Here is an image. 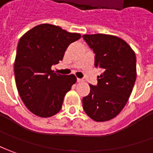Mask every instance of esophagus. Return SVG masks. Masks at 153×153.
I'll return each mask as SVG.
<instances>
[{
    "instance_id": "esophagus-1",
    "label": "esophagus",
    "mask_w": 153,
    "mask_h": 153,
    "mask_svg": "<svg viewBox=\"0 0 153 153\" xmlns=\"http://www.w3.org/2000/svg\"><path fill=\"white\" fill-rule=\"evenodd\" d=\"M77 81H78V82H79V83H80V82H83V79H77Z\"/></svg>"
}]
</instances>
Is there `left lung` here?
I'll return each mask as SVG.
<instances>
[{"mask_svg":"<svg viewBox=\"0 0 153 153\" xmlns=\"http://www.w3.org/2000/svg\"><path fill=\"white\" fill-rule=\"evenodd\" d=\"M85 41L95 53L94 66L102 74L98 85H90L83 98V108L97 122L113 119L127 103L137 78V59L128 43L108 34H85Z\"/></svg>","mask_w":153,"mask_h":153,"instance_id":"8db88e82","label":"left lung"}]
</instances>
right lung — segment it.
Listing matches in <instances>:
<instances>
[{
  "label": "right lung",
  "mask_w": 153,
  "mask_h": 153,
  "mask_svg": "<svg viewBox=\"0 0 153 153\" xmlns=\"http://www.w3.org/2000/svg\"><path fill=\"white\" fill-rule=\"evenodd\" d=\"M80 37L79 33L46 23L20 38L14 63L16 85L22 100L34 115L46 118L61 110L64 95L77 79L74 74H56L52 66L63 60L68 45Z\"/></svg>",
  "instance_id": "right-lung-1"
}]
</instances>
